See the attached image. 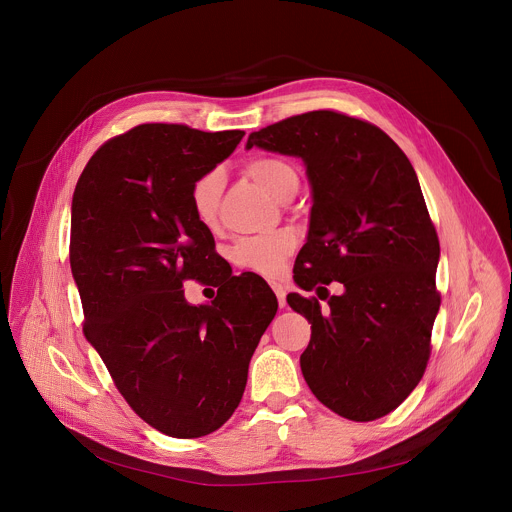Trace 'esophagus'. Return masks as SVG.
<instances>
[{
    "instance_id": "1",
    "label": "esophagus",
    "mask_w": 512,
    "mask_h": 512,
    "mask_svg": "<svg viewBox=\"0 0 512 512\" xmlns=\"http://www.w3.org/2000/svg\"><path fill=\"white\" fill-rule=\"evenodd\" d=\"M271 289L275 291L277 302H279V308H285V287H283L281 283H271Z\"/></svg>"
}]
</instances>
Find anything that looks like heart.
I'll return each instance as SVG.
<instances>
[{"mask_svg":"<svg viewBox=\"0 0 512 512\" xmlns=\"http://www.w3.org/2000/svg\"><path fill=\"white\" fill-rule=\"evenodd\" d=\"M245 172L259 182L277 200H289L298 192L300 178L296 168L289 162L273 156H257L245 164ZM225 190V174L214 168L200 174L188 192V202L194 221L214 231L218 227V212H221V198ZM296 235L291 231H275L269 235L245 237L231 249V261L243 269L263 277H277L283 269L285 259L296 249Z\"/></svg>","mask_w":512,"mask_h":512,"instance_id":"b5f03b06","label":"heart"}]
</instances>
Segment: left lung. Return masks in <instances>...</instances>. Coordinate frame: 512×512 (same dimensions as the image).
<instances>
[{
    "instance_id": "obj_1",
    "label": "left lung",
    "mask_w": 512,
    "mask_h": 512,
    "mask_svg": "<svg viewBox=\"0 0 512 512\" xmlns=\"http://www.w3.org/2000/svg\"><path fill=\"white\" fill-rule=\"evenodd\" d=\"M298 156L314 190L308 243L289 294L312 324L302 373L334 413L373 421L395 411L421 381L440 310V259L417 174L377 125L332 109L308 111L249 135L247 148ZM338 280L340 297L326 284Z\"/></svg>"
}]
</instances>
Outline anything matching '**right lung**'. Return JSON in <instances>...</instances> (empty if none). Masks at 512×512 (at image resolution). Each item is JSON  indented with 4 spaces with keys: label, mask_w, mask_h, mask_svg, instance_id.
Instances as JSON below:
<instances>
[{
    "label": "right lung",
    "mask_w": 512,
    "mask_h": 512,
    "mask_svg": "<svg viewBox=\"0 0 512 512\" xmlns=\"http://www.w3.org/2000/svg\"><path fill=\"white\" fill-rule=\"evenodd\" d=\"M243 135L137 125L101 145L72 194L70 269L83 332L127 405L180 440L208 435L235 413L249 360L277 312L261 277L211 271L214 239L188 202L192 182L229 158ZM186 280L218 286L213 304L190 307Z\"/></svg>",
    "instance_id": "obj_1"
}]
</instances>
